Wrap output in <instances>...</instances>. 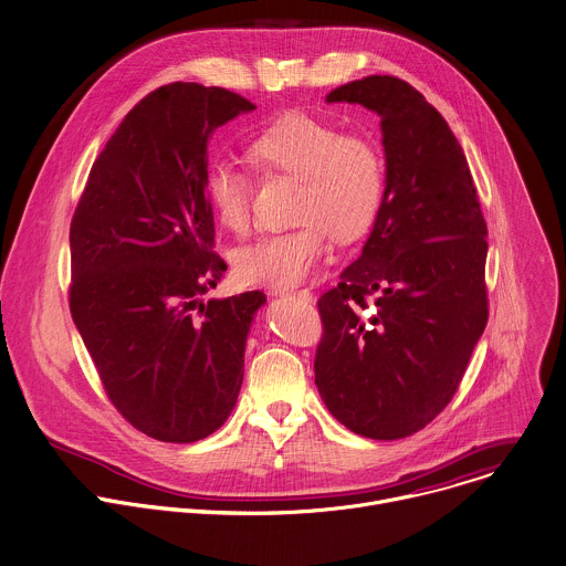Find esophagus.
<instances>
[{
    "label": "esophagus",
    "instance_id": "esophagus-1",
    "mask_svg": "<svg viewBox=\"0 0 566 566\" xmlns=\"http://www.w3.org/2000/svg\"><path fill=\"white\" fill-rule=\"evenodd\" d=\"M282 295V297H297V300H304V302H311V293L306 289L302 291H275V295Z\"/></svg>",
    "mask_w": 566,
    "mask_h": 566
}]
</instances>
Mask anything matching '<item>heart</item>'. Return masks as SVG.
I'll return each instance as SVG.
<instances>
[{
	"label": "heart",
	"instance_id": "1",
	"mask_svg": "<svg viewBox=\"0 0 566 566\" xmlns=\"http://www.w3.org/2000/svg\"><path fill=\"white\" fill-rule=\"evenodd\" d=\"M249 159L297 179L291 220L297 227L266 233L235 255L238 277L249 286L291 289L306 280L326 251L361 238L385 202L387 168L380 148L361 135L306 113H289L249 142ZM207 198L222 227L249 224V177L231 161H216L205 179Z\"/></svg>",
	"mask_w": 566,
	"mask_h": 566
}]
</instances>
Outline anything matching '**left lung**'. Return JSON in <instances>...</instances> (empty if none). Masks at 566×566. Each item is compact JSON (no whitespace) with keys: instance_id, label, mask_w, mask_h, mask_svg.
I'll use <instances>...</instances> for the list:
<instances>
[{"instance_id":"1","label":"left lung","mask_w":566,"mask_h":566,"mask_svg":"<svg viewBox=\"0 0 566 566\" xmlns=\"http://www.w3.org/2000/svg\"><path fill=\"white\" fill-rule=\"evenodd\" d=\"M326 102L380 115L387 186L361 255L317 300L315 385L353 433L400 440L451 402L484 333L486 222L462 146L420 91L368 75Z\"/></svg>"}]
</instances>
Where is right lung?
I'll return each mask as SVG.
<instances>
[{"label":"right lung","mask_w":566,"mask_h":566,"mask_svg":"<svg viewBox=\"0 0 566 566\" xmlns=\"http://www.w3.org/2000/svg\"><path fill=\"white\" fill-rule=\"evenodd\" d=\"M255 104L172 82L122 119L71 222V315L113 407L159 442L209 438L231 416L260 291L200 300L227 264L213 253L209 139Z\"/></svg>","instance_id":"1"}]
</instances>
